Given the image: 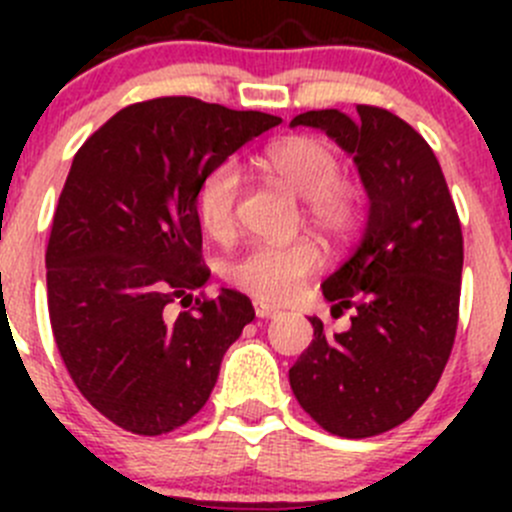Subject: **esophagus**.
<instances>
[{
  "label": "esophagus",
  "mask_w": 512,
  "mask_h": 512,
  "mask_svg": "<svg viewBox=\"0 0 512 512\" xmlns=\"http://www.w3.org/2000/svg\"><path fill=\"white\" fill-rule=\"evenodd\" d=\"M255 314L260 319H272L280 314V309L272 307V304H267V302H260V299H255Z\"/></svg>",
  "instance_id": "34e87169"
}]
</instances>
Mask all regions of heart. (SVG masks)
I'll use <instances>...</instances> for the list:
<instances>
[{
    "label": "heart",
    "instance_id": "obj_1",
    "mask_svg": "<svg viewBox=\"0 0 512 512\" xmlns=\"http://www.w3.org/2000/svg\"><path fill=\"white\" fill-rule=\"evenodd\" d=\"M267 175L302 198L304 218L327 237H344L361 220V190L342 178L337 151L312 136H294L267 148L260 158ZM240 175L232 163H220L203 175L195 190V218L213 240L235 230V203ZM322 262L319 247L307 237L292 242H257L227 262L230 285L265 302L294 297Z\"/></svg>",
    "mask_w": 512,
    "mask_h": 512
}]
</instances>
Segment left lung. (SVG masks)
<instances>
[{
  "label": "left lung",
  "instance_id": "1",
  "mask_svg": "<svg viewBox=\"0 0 512 512\" xmlns=\"http://www.w3.org/2000/svg\"><path fill=\"white\" fill-rule=\"evenodd\" d=\"M307 111L312 126L354 156L369 218L354 255L322 285L332 312L354 309L347 332H324L289 369L299 406L324 431L369 438L391 431L431 396L451 356L461 299L463 235L431 146L386 108Z\"/></svg>",
  "mask_w": 512,
  "mask_h": 512
}]
</instances>
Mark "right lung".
Returning <instances> with one entry per match:
<instances>
[{
	"label": "right lung",
	"mask_w": 512,
	"mask_h": 512,
	"mask_svg": "<svg viewBox=\"0 0 512 512\" xmlns=\"http://www.w3.org/2000/svg\"><path fill=\"white\" fill-rule=\"evenodd\" d=\"M280 123L165 96L121 108L74 156L46 247L51 332L76 389L116 426L160 436L188 423L255 319L235 289L193 302L210 277L195 190ZM173 301L191 309L170 315Z\"/></svg>",
	"instance_id": "right-lung-1"
}]
</instances>
